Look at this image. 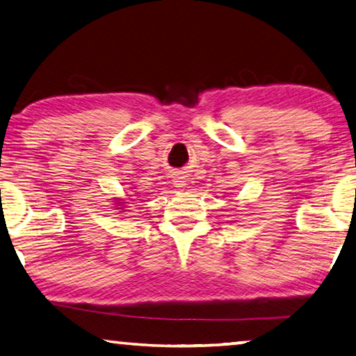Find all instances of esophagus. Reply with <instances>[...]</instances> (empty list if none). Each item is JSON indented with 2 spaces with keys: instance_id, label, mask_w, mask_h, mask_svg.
<instances>
[{
  "instance_id": "obj_1",
  "label": "esophagus",
  "mask_w": 356,
  "mask_h": 356,
  "mask_svg": "<svg viewBox=\"0 0 356 356\" xmlns=\"http://www.w3.org/2000/svg\"><path fill=\"white\" fill-rule=\"evenodd\" d=\"M172 182H174V187H176L177 190H184L185 185H187V184H185L187 180H185L184 176H180V174H176V176L172 177Z\"/></svg>"
}]
</instances>
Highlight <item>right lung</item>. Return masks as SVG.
Wrapping results in <instances>:
<instances>
[{
  "instance_id": "obj_1",
  "label": "right lung",
  "mask_w": 356,
  "mask_h": 356,
  "mask_svg": "<svg viewBox=\"0 0 356 356\" xmlns=\"http://www.w3.org/2000/svg\"><path fill=\"white\" fill-rule=\"evenodd\" d=\"M127 196H131V195H127ZM114 200V204H115V211L118 212H127V207L129 202H127V200H122V198H112Z\"/></svg>"
}]
</instances>
